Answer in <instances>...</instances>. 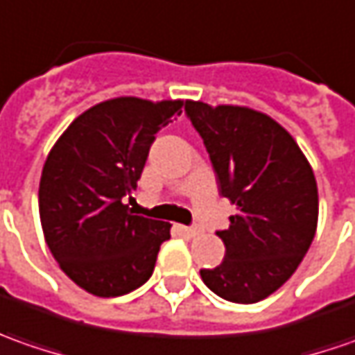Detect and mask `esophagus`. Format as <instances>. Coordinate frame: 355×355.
<instances>
[{"instance_id":"obj_1","label":"esophagus","mask_w":355,"mask_h":355,"mask_svg":"<svg viewBox=\"0 0 355 355\" xmlns=\"http://www.w3.org/2000/svg\"><path fill=\"white\" fill-rule=\"evenodd\" d=\"M182 232L189 236V238H196L198 234H200V227L196 226H189V227H182Z\"/></svg>"}]
</instances>
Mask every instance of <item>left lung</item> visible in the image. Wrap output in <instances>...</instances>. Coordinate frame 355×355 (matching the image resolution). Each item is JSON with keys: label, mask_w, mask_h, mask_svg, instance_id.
Here are the masks:
<instances>
[{"label": "left lung", "mask_w": 355, "mask_h": 355, "mask_svg": "<svg viewBox=\"0 0 355 355\" xmlns=\"http://www.w3.org/2000/svg\"><path fill=\"white\" fill-rule=\"evenodd\" d=\"M184 114L204 141L220 194L238 206L216 232L224 261L200 269L218 297L251 304L275 293L311 248L318 189L299 145L269 116L250 107L187 102Z\"/></svg>", "instance_id": "obj_1"}]
</instances>
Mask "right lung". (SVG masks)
I'll return each mask as SVG.
<instances>
[{
	"mask_svg": "<svg viewBox=\"0 0 355 355\" xmlns=\"http://www.w3.org/2000/svg\"><path fill=\"white\" fill-rule=\"evenodd\" d=\"M182 102L116 98L78 116L46 157L39 214L60 269L96 297H121L153 275L171 224L133 216L123 196L137 189L155 133Z\"/></svg>",
	"mask_w": 355,
	"mask_h": 355,
	"instance_id": "right-lung-1",
	"label": "right lung"
}]
</instances>
